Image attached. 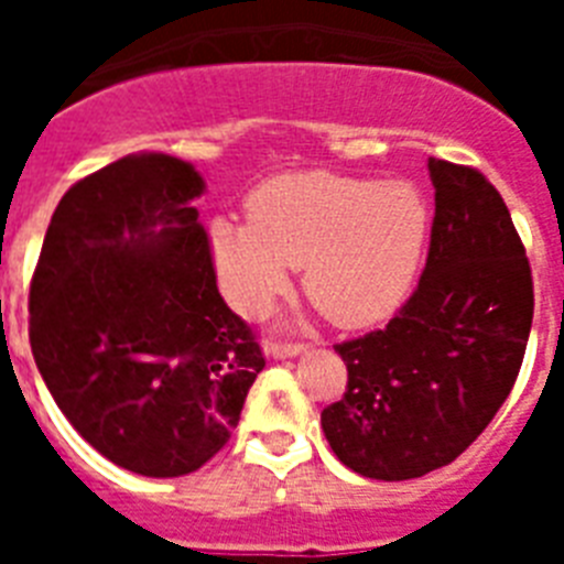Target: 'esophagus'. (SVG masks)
I'll return each mask as SVG.
<instances>
[{"instance_id":"1","label":"esophagus","mask_w":564,"mask_h":564,"mask_svg":"<svg viewBox=\"0 0 564 564\" xmlns=\"http://www.w3.org/2000/svg\"><path fill=\"white\" fill-rule=\"evenodd\" d=\"M307 350V344H291V341H271L265 344V352L271 358H296Z\"/></svg>"}]
</instances>
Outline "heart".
Instances as JSON below:
<instances>
[{"instance_id":"1","label":"heart","mask_w":564,"mask_h":564,"mask_svg":"<svg viewBox=\"0 0 564 564\" xmlns=\"http://www.w3.org/2000/svg\"><path fill=\"white\" fill-rule=\"evenodd\" d=\"M248 223L212 220L208 248L223 296L259 316L302 268L313 305L338 327L381 325L421 271L430 206L406 181L288 172L253 188Z\"/></svg>"}]
</instances>
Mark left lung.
Here are the masks:
<instances>
[{
	"instance_id": "obj_1",
	"label": "left lung",
	"mask_w": 564,
	"mask_h": 564,
	"mask_svg": "<svg viewBox=\"0 0 564 564\" xmlns=\"http://www.w3.org/2000/svg\"><path fill=\"white\" fill-rule=\"evenodd\" d=\"M430 177L417 291L383 330L336 344L347 392L322 412L338 460L372 480H412L463 455L514 387L534 318L531 265L500 192L437 158Z\"/></svg>"
}]
</instances>
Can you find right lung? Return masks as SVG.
<instances>
[{
	"mask_svg": "<svg viewBox=\"0 0 564 564\" xmlns=\"http://www.w3.org/2000/svg\"><path fill=\"white\" fill-rule=\"evenodd\" d=\"M192 163L127 154L69 188L30 285V347L73 430L115 466L181 477L212 460L265 367L217 291Z\"/></svg>",
	"mask_w": 564,
	"mask_h": 564,
	"instance_id": "obj_1",
	"label": "right lung"
}]
</instances>
